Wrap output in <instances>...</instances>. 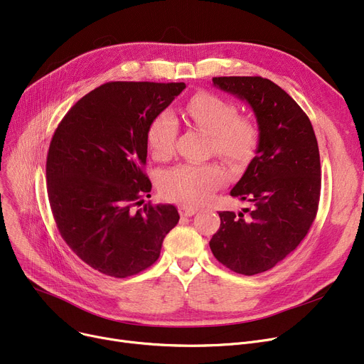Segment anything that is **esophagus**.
<instances>
[{
  "label": "esophagus",
  "mask_w": 364,
  "mask_h": 364,
  "mask_svg": "<svg viewBox=\"0 0 364 364\" xmlns=\"http://www.w3.org/2000/svg\"><path fill=\"white\" fill-rule=\"evenodd\" d=\"M198 213L196 208H188V206H181L180 208V215L181 217H192Z\"/></svg>",
  "instance_id": "1"
}]
</instances>
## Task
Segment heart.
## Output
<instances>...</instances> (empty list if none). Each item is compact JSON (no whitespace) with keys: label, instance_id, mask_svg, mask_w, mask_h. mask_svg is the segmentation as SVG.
Wrapping results in <instances>:
<instances>
[{"label":"heart","instance_id":"obj_1","mask_svg":"<svg viewBox=\"0 0 364 364\" xmlns=\"http://www.w3.org/2000/svg\"><path fill=\"white\" fill-rule=\"evenodd\" d=\"M186 118L196 128L211 136L218 156L232 164L247 162L258 144V129L246 118H237V107L213 92L193 95L186 106ZM178 124L174 113L161 112L147 128V146L151 156L168 159L174 151ZM224 183V172L211 164H183L165 171L159 178V190L165 199L187 206L205 203Z\"/></svg>","mask_w":364,"mask_h":364}]
</instances>
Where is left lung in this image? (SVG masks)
Wrapping results in <instances>:
<instances>
[{"label": "left lung", "instance_id": "8db88e82", "mask_svg": "<svg viewBox=\"0 0 364 364\" xmlns=\"http://www.w3.org/2000/svg\"><path fill=\"white\" fill-rule=\"evenodd\" d=\"M214 87L252 109L257 156L230 195L252 203L220 213L209 242L214 257L235 273H264L289 255L309 233L320 198V155L313 125L291 95L261 76H220Z\"/></svg>", "mask_w": 364, "mask_h": 364}]
</instances>
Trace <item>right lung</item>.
<instances>
[{
  "label": "right lung",
  "mask_w": 364,
  "mask_h": 364,
  "mask_svg": "<svg viewBox=\"0 0 364 364\" xmlns=\"http://www.w3.org/2000/svg\"><path fill=\"white\" fill-rule=\"evenodd\" d=\"M184 82H107L76 103L57 127L47 156V190L57 228L94 270L128 277L161 255L180 220L174 205H143L147 128ZM149 196V195H147Z\"/></svg>",
  "instance_id": "right-lung-1"
}]
</instances>
